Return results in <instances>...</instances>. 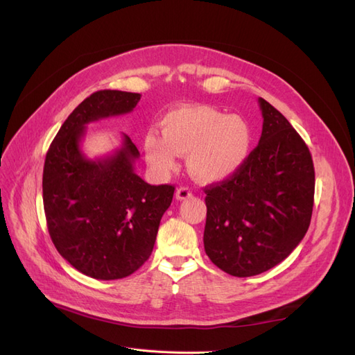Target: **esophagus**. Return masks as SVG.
<instances>
[{
  "mask_svg": "<svg viewBox=\"0 0 355 355\" xmlns=\"http://www.w3.org/2000/svg\"><path fill=\"white\" fill-rule=\"evenodd\" d=\"M176 200H187L189 197H192V191L188 187H180L176 189Z\"/></svg>",
  "mask_w": 355,
  "mask_h": 355,
  "instance_id": "1",
  "label": "esophagus"
}]
</instances>
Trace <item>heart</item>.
I'll list each match as a JSON object with an SVG mask.
<instances>
[{
	"instance_id": "heart-1",
	"label": "heart",
	"mask_w": 355,
	"mask_h": 355,
	"mask_svg": "<svg viewBox=\"0 0 355 355\" xmlns=\"http://www.w3.org/2000/svg\"><path fill=\"white\" fill-rule=\"evenodd\" d=\"M252 149L253 130L244 116L206 105L171 111L161 121V135L149 132L144 141L146 161L158 173L176 168V154L188 155L191 175L207 184L234 176Z\"/></svg>"
}]
</instances>
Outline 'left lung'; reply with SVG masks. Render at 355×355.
<instances>
[{"mask_svg":"<svg viewBox=\"0 0 355 355\" xmlns=\"http://www.w3.org/2000/svg\"><path fill=\"white\" fill-rule=\"evenodd\" d=\"M262 135L247 163L206 188L204 250L234 277H252L283 262L302 241L314 206L315 175L302 137L259 98Z\"/></svg>","mask_w":355,"mask_h":355,"instance_id":"1","label":"left lung"}]
</instances>
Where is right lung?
Masks as SVG:
<instances>
[{
    "mask_svg": "<svg viewBox=\"0 0 355 355\" xmlns=\"http://www.w3.org/2000/svg\"><path fill=\"white\" fill-rule=\"evenodd\" d=\"M139 101V93H93L62 124L46 155L42 201L51 241L75 270L96 280L124 278L148 261L173 200L175 187L149 185L136 175L139 151L127 135L101 158L81 149L87 124L132 112Z\"/></svg>",
    "mask_w": 355,
    "mask_h": 355,
    "instance_id": "add662e5",
    "label": "right lung"
}]
</instances>
